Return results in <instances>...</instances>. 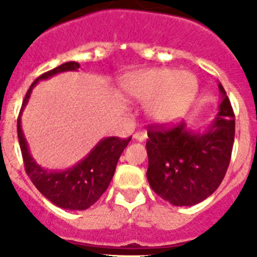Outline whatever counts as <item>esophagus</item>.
<instances>
[{"mask_svg":"<svg viewBox=\"0 0 257 257\" xmlns=\"http://www.w3.org/2000/svg\"><path fill=\"white\" fill-rule=\"evenodd\" d=\"M147 138H148V134L145 131H138V133L134 134V139L138 140V142H145Z\"/></svg>","mask_w":257,"mask_h":257,"instance_id":"34e87169","label":"esophagus"}]
</instances>
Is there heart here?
Segmentation results:
<instances>
[{
	"label": "heart",
	"mask_w": 257,
	"mask_h": 257,
	"mask_svg": "<svg viewBox=\"0 0 257 257\" xmlns=\"http://www.w3.org/2000/svg\"><path fill=\"white\" fill-rule=\"evenodd\" d=\"M124 91L131 99L148 103L147 112L156 121H171L183 114L197 91L196 77L169 68L149 69L130 76Z\"/></svg>",
	"instance_id": "heart-1"
}]
</instances>
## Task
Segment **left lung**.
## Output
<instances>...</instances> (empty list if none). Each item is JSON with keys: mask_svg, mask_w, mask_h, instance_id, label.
<instances>
[{"mask_svg": "<svg viewBox=\"0 0 257 257\" xmlns=\"http://www.w3.org/2000/svg\"><path fill=\"white\" fill-rule=\"evenodd\" d=\"M219 113L205 133H190L184 122L148 128V178L152 189L174 206H193L219 188L230 163L235 119L219 83Z\"/></svg>", "mask_w": 257, "mask_h": 257, "instance_id": "1", "label": "left lung"}]
</instances>
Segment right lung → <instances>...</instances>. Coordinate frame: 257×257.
<instances>
[{"instance_id":"add662e5","label":"right lung","mask_w":257,"mask_h":257,"mask_svg":"<svg viewBox=\"0 0 257 257\" xmlns=\"http://www.w3.org/2000/svg\"><path fill=\"white\" fill-rule=\"evenodd\" d=\"M78 68V63L68 61L49 70L46 73L41 74L35 82L32 83L27 91L19 117H18V139H19L20 151H22L27 175L32 183L35 184V187L40 190L41 194L60 208L82 211L94 205L106 190L114 175L118 160L131 138H127V139H119L115 136L105 138L97 143L96 147L88 153L86 158H83L72 169H68L65 171H47L37 165V162L32 158L27 140L23 135L22 124H20V121H22L20 115H22L23 109L28 103L32 88L35 87L38 81L47 79L61 72L77 70Z\"/></svg>"}]
</instances>
